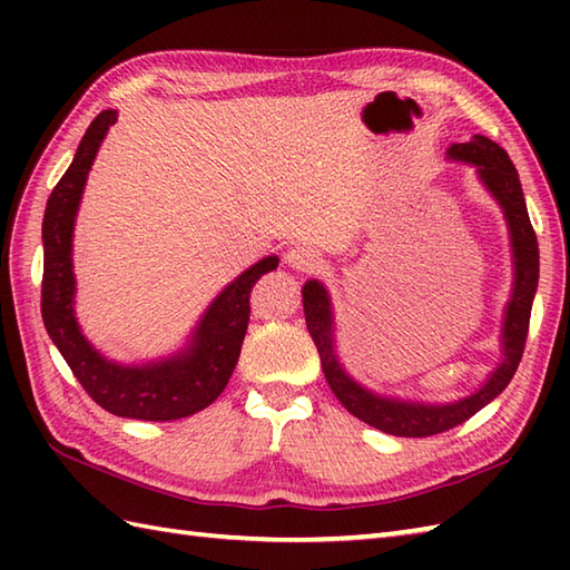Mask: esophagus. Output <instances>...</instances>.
Masks as SVG:
<instances>
[{
    "label": "esophagus",
    "instance_id": "34e87169",
    "mask_svg": "<svg viewBox=\"0 0 570 570\" xmlns=\"http://www.w3.org/2000/svg\"><path fill=\"white\" fill-rule=\"evenodd\" d=\"M286 262L294 266V269H298V272H313V269H318V266L323 264V257L321 254L313 249V247H308V245H296V247H292L286 252Z\"/></svg>",
    "mask_w": 570,
    "mask_h": 570
}]
</instances>
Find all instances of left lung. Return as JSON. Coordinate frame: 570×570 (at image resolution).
Wrapping results in <instances>:
<instances>
[{
	"label": "left lung",
	"mask_w": 570,
	"mask_h": 570,
	"mask_svg": "<svg viewBox=\"0 0 570 570\" xmlns=\"http://www.w3.org/2000/svg\"><path fill=\"white\" fill-rule=\"evenodd\" d=\"M451 159H460L478 166L480 178L492 190V196L500 200L507 223H510L512 233V247H514V264H517V282L510 306H507V321H504V337L502 350L504 360L502 365L492 372L488 384L482 386L468 399H460L455 404L445 406H429V404H406L396 402V399H382L347 377L341 362L335 357L333 350V316L328 294L318 282H308L304 286V313L306 325L318 347L321 365L328 380L331 390L341 399V404L357 416L360 421L370 423V426L380 429L392 435H404V439H426V435L443 433L448 429L458 426V423L475 416L482 406H488L494 396H498L522 362L524 343L529 333V318H531V304H534L537 284H539V242L537 233L531 227L522 184H519L517 168L510 161V156L488 137H472L470 141L453 144L448 149Z\"/></svg>",
	"instance_id": "8db88e82"
}]
</instances>
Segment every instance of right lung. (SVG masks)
<instances>
[{
  "mask_svg": "<svg viewBox=\"0 0 570 570\" xmlns=\"http://www.w3.org/2000/svg\"><path fill=\"white\" fill-rule=\"evenodd\" d=\"M117 122L115 110L92 119L68 171L60 176L43 213V282L41 316L43 325L68 367L95 404L125 419L174 421L210 406L229 382L242 341L249 323V292L257 278L276 269L278 259L266 257L237 276L205 313L190 347L184 353L144 367H125L105 360L80 333L72 316L70 242L85 178L95 154Z\"/></svg>",
  "mask_w": 570,
  "mask_h": 570,
  "instance_id": "1",
  "label": "right lung"
}]
</instances>
